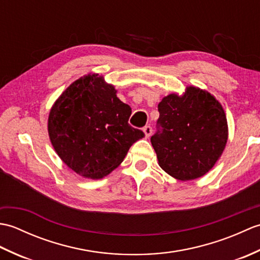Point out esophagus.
<instances>
[{"instance_id": "34e87169", "label": "esophagus", "mask_w": 260, "mask_h": 260, "mask_svg": "<svg viewBox=\"0 0 260 260\" xmlns=\"http://www.w3.org/2000/svg\"><path fill=\"white\" fill-rule=\"evenodd\" d=\"M143 131H144L146 137H150L152 135V133H153V129H152V127L150 125H146L144 128H143Z\"/></svg>"}]
</instances>
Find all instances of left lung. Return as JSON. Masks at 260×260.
Masks as SVG:
<instances>
[{"mask_svg":"<svg viewBox=\"0 0 260 260\" xmlns=\"http://www.w3.org/2000/svg\"><path fill=\"white\" fill-rule=\"evenodd\" d=\"M151 143L158 164L173 178L189 181L206 174L228 140L222 106L209 92L189 87L183 96L164 97Z\"/></svg>","mask_w":260,"mask_h":260,"instance_id":"obj_1","label":"left lung"}]
</instances>
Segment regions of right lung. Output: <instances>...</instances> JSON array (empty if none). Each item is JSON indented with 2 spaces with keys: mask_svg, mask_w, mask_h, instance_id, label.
Returning <instances> with one entry per match:
<instances>
[{
  "mask_svg": "<svg viewBox=\"0 0 260 260\" xmlns=\"http://www.w3.org/2000/svg\"><path fill=\"white\" fill-rule=\"evenodd\" d=\"M132 108L98 75L76 80L54 103L48 131L60 158L79 175L101 179L123 162L143 131L128 124Z\"/></svg>",
  "mask_w": 260,
  "mask_h": 260,
  "instance_id": "add662e5",
  "label": "right lung"
}]
</instances>
